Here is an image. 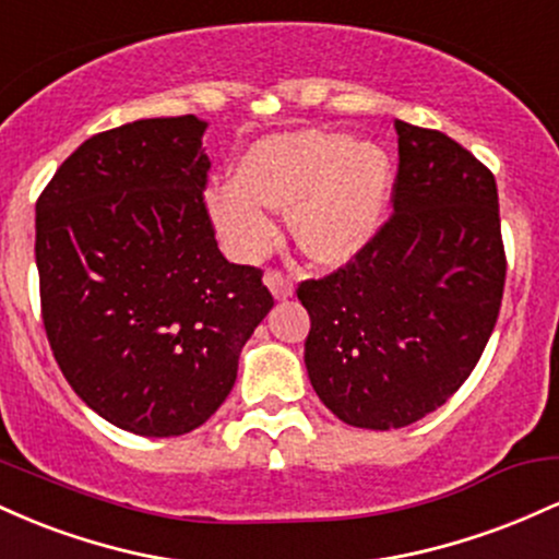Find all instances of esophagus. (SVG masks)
Returning <instances> with one entry per match:
<instances>
[{"mask_svg":"<svg viewBox=\"0 0 559 559\" xmlns=\"http://www.w3.org/2000/svg\"><path fill=\"white\" fill-rule=\"evenodd\" d=\"M265 286L271 288L275 299H286V297H292V294H294V281L288 278L286 273L275 271V267H271V271L265 273Z\"/></svg>","mask_w":559,"mask_h":559,"instance_id":"obj_1","label":"esophagus"}]
</instances>
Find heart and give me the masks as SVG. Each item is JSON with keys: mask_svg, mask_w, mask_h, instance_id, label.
Segmentation results:
<instances>
[{"mask_svg": "<svg viewBox=\"0 0 559 559\" xmlns=\"http://www.w3.org/2000/svg\"><path fill=\"white\" fill-rule=\"evenodd\" d=\"M389 191L391 159L383 146L329 128H301L249 146L234 181L210 194V213L230 252L260 258L278 234L267 210H288L301 252L342 265L381 228Z\"/></svg>", "mask_w": 559, "mask_h": 559, "instance_id": "obj_1", "label": "heart"}]
</instances>
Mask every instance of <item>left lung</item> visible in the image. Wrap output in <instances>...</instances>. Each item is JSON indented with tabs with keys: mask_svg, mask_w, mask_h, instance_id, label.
Returning a JSON list of instances; mask_svg holds the SVG:
<instances>
[{
	"mask_svg": "<svg viewBox=\"0 0 559 559\" xmlns=\"http://www.w3.org/2000/svg\"><path fill=\"white\" fill-rule=\"evenodd\" d=\"M394 126V213L357 258L297 288L312 320V389L338 420L370 431L426 418L463 386L507 273L493 173L447 133Z\"/></svg>",
	"mask_w": 559,
	"mask_h": 559,
	"instance_id": "8db88e82",
	"label": "left lung"
}]
</instances>
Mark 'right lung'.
Wrapping results in <instances>:
<instances>
[{
  "mask_svg": "<svg viewBox=\"0 0 559 559\" xmlns=\"http://www.w3.org/2000/svg\"><path fill=\"white\" fill-rule=\"evenodd\" d=\"M204 128L181 115L96 133L36 202L41 320L62 376L112 426L155 439L215 415L273 307L260 267L217 249Z\"/></svg>",
  "mask_w": 559,
  "mask_h": 559,
  "instance_id": "1",
  "label": "right lung"
}]
</instances>
